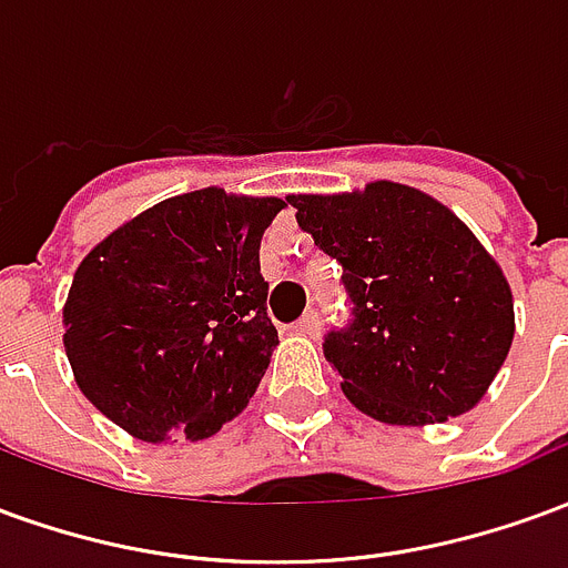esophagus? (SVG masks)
Masks as SVG:
<instances>
[{
  "instance_id": "obj_1",
  "label": "esophagus",
  "mask_w": 568,
  "mask_h": 568,
  "mask_svg": "<svg viewBox=\"0 0 568 568\" xmlns=\"http://www.w3.org/2000/svg\"><path fill=\"white\" fill-rule=\"evenodd\" d=\"M295 334H301V337H316V334H320V316H316V313H307L304 320H297Z\"/></svg>"
}]
</instances>
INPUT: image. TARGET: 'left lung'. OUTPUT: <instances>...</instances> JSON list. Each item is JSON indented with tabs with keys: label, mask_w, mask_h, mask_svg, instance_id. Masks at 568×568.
I'll list each match as a JSON object with an SVG mask.
<instances>
[{
	"label": "left lung",
	"mask_w": 568,
	"mask_h": 568,
	"mask_svg": "<svg viewBox=\"0 0 568 568\" xmlns=\"http://www.w3.org/2000/svg\"><path fill=\"white\" fill-rule=\"evenodd\" d=\"M288 203L313 243L344 264L356 304L349 328L325 337L346 398L386 426L468 414L514 341L511 285L468 224L389 179Z\"/></svg>",
	"instance_id": "8db88e82"
}]
</instances>
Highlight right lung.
I'll return each mask as SVG.
<instances>
[{"label":"right lung","instance_id":"1","mask_svg":"<svg viewBox=\"0 0 568 568\" xmlns=\"http://www.w3.org/2000/svg\"><path fill=\"white\" fill-rule=\"evenodd\" d=\"M280 197L200 187L140 212L81 258L63 346L84 398L140 440H203L248 405L280 337L261 236Z\"/></svg>","mask_w":568,"mask_h":568}]
</instances>
